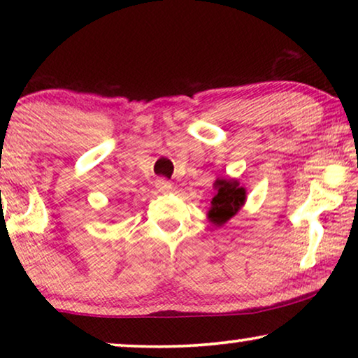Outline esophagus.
I'll return each instance as SVG.
<instances>
[{"label": "esophagus", "mask_w": 358, "mask_h": 358, "mask_svg": "<svg viewBox=\"0 0 358 358\" xmlns=\"http://www.w3.org/2000/svg\"><path fill=\"white\" fill-rule=\"evenodd\" d=\"M156 189H158L159 192H169V190H171V182H169V180L163 179V178L156 179Z\"/></svg>", "instance_id": "34e87169"}]
</instances>
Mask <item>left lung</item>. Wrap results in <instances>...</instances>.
I'll use <instances>...</instances> for the list:
<instances>
[{
    "mask_svg": "<svg viewBox=\"0 0 358 358\" xmlns=\"http://www.w3.org/2000/svg\"><path fill=\"white\" fill-rule=\"evenodd\" d=\"M215 187H217V195L212 199L208 218L210 222L220 227V224L228 222L233 215H236L238 210L243 207L244 200H246V190L239 185L238 180L233 179H217Z\"/></svg>",
    "mask_w": 358,
    "mask_h": 358,
    "instance_id": "8db88e82",
    "label": "left lung"
}]
</instances>
